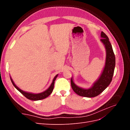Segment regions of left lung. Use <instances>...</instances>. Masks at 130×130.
Here are the masks:
<instances>
[{"label": "left lung", "mask_w": 130, "mask_h": 130, "mask_svg": "<svg viewBox=\"0 0 130 130\" xmlns=\"http://www.w3.org/2000/svg\"><path fill=\"white\" fill-rule=\"evenodd\" d=\"M101 38L100 41L104 45L106 50V59L104 67L99 77L89 88L79 87L75 83L73 77L71 78L72 89L80 96L87 98L96 96L103 92L112 81L116 66L115 55L108 37L103 31L101 32Z\"/></svg>", "instance_id": "left-lung-1"}]
</instances>
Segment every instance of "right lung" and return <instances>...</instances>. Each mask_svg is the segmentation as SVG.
<instances>
[{"mask_svg":"<svg viewBox=\"0 0 130 130\" xmlns=\"http://www.w3.org/2000/svg\"><path fill=\"white\" fill-rule=\"evenodd\" d=\"M10 76V79L13 85L14 86V87L16 88L19 92H20L23 95L25 96L27 99L31 100H34V101H37V100H42L44 99L45 98H47L48 96H49L51 94H52L53 89H54V84H55V81L56 80V78H57V77L58 76V74H57L54 77V78H53L52 83L51 84L50 86H49V87L46 89L45 91L43 92L42 93H30V92H25L24 90H22L21 89L19 88L18 86L14 84V81H13V80L12 79V77Z\"/></svg>","mask_w":130,"mask_h":130,"instance_id":"obj_1","label":"right lung"}]
</instances>
